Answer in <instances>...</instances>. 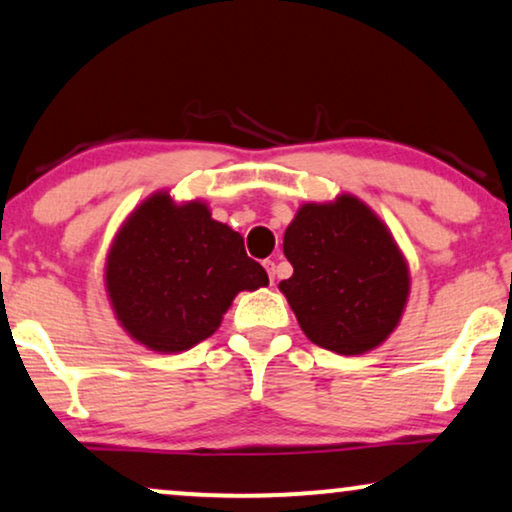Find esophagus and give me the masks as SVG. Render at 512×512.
<instances>
[{
  "label": "esophagus",
  "instance_id": "esophagus-1",
  "mask_svg": "<svg viewBox=\"0 0 512 512\" xmlns=\"http://www.w3.org/2000/svg\"><path fill=\"white\" fill-rule=\"evenodd\" d=\"M263 265H265V270H268V277H270V284L274 281V261H263Z\"/></svg>",
  "mask_w": 512,
  "mask_h": 512
}]
</instances>
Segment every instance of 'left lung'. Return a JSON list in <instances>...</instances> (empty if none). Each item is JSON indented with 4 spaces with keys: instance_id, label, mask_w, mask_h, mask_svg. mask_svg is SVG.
I'll return each instance as SVG.
<instances>
[{
    "instance_id": "1",
    "label": "left lung",
    "mask_w": 512,
    "mask_h": 512,
    "mask_svg": "<svg viewBox=\"0 0 512 512\" xmlns=\"http://www.w3.org/2000/svg\"><path fill=\"white\" fill-rule=\"evenodd\" d=\"M293 277L279 284L316 346L360 355L397 328L409 298V265L388 226L351 194L305 203L284 233Z\"/></svg>"
}]
</instances>
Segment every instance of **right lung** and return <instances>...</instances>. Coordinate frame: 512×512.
Returning <instances> with one entry per match:
<instances>
[{
	"mask_svg": "<svg viewBox=\"0 0 512 512\" xmlns=\"http://www.w3.org/2000/svg\"><path fill=\"white\" fill-rule=\"evenodd\" d=\"M268 286L231 226L201 201L177 205L152 194L129 214L106 258V291L117 321L138 344L180 353L221 325L240 291Z\"/></svg>",
	"mask_w": 512,
	"mask_h": 512,
	"instance_id": "1",
	"label": "right lung"
}]
</instances>
